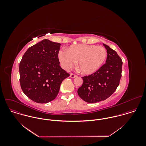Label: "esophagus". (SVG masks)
Here are the masks:
<instances>
[{
  "instance_id": "esophagus-1",
  "label": "esophagus",
  "mask_w": 146,
  "mask_h": 146,
  "mask_svg": "<svg viewBox=\"0 0 146 146\" xmlns=\"http://www.w3.org/2000/svg\"><path fill=\"white\" fill-rule=\"evenodd\" d=\"M76 76H77V75H75V74H74L71 73V74H70V78H75L76 77Z\"/></svg>"
}]
</instances>
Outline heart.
<instances>
[{
    "label": "heart",
    "mask_w": 146,
    "mask_h": 146,
    "mask_svg": "<svg viewBox=\"0 0 146 146\" xmlns=\"http://www.w3.org/2000/svg\"><path fill=\"white\" fill-rule=\"evenodd\" d=\"M106 56V50L102 46L80 44L70 45L66 52L60 51L58 58L65 70L71 68L77 62V67L80 72L90 75L101 67Z\"/></svg>",
    "instance_id": "1"
}]
</instances>
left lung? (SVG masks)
Instances as JSON below:
<instances>
[{"label":"left lung","mask_w":146,"mask_h":146,"mask_svg":"<svg viewBox=\"0 0 146 146\" xmlns=\"http://www.w3.org/2000/svg\"><path fill=\"white\" fill-rule=\"evenodd\" d=\"M107 57L96 72L82 77L83 83L78 90L79 97L88 103L104 101L116 90L121 78L123 61L116 51L104 44Z\"/></svg>","instance_id":"1"}]
</instances>
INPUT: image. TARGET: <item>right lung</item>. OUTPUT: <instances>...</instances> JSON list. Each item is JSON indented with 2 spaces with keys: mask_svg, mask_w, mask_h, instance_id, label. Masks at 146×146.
I'll return each mask as SVG.
<instances>
[{
  "mask_svg": "<svg viewBox=\"0 0 146 146\" xmlns=\"http://www.w3.org/2000/svg\"><path fill=\"white\" fill-rule=\"evenodd\" d=\"M61 44L48 39L30 47L20 63V82L32 101L46 104L57 97L63 80L70 74L60 66Z\"/></svg>",
  "mask_w": 146,
  "mask_h": 146,
  "instance_id": "obj_1",
  "label": "right lung"
}]
</instances>
